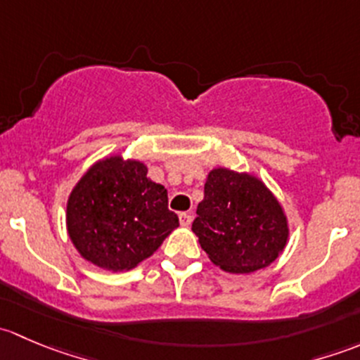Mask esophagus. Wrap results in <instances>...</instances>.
Instances as JSON below:
<instances>
[{"label": "esophagus", "instance_id": "esophagus-1", "mask_svg": "<svg viewBox=\"0 0 360 360\" xmlns=\"http://www.w3.org/2000/svg\"><path fill=\"white\" fill-rule=\"evenodd\" d=\"M191 221H193V216H191V214H188V212H181L179 214L181 226H190Z\"/></svg>", "mask_w": 360, "mask_h": 360}]
</instances>
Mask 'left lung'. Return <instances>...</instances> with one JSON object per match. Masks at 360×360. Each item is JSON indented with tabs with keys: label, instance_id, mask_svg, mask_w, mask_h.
I'll list each match as a JSON object with an SVG mask.
<instances>
[{
	"label": "left lung",
	"instance_id": "1",
	"mask_svg": "<svg viewBox=\"0 0 360 360\" xmlns=\"http://www.w3.org/2000/svg\"><path fill=\"white\" fill-rule=\"evenodd\" d=\"M209 259L228 274H252L274 263L289 240L284 207L250 172L216 167L191 226Z\"/></svg>",
	"mask_w": 360,
	"mask_h": 360
}]
</instances>
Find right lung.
Listing matches in <instances>:
<instances>
[{"instance_id":"obj_1","label":"right lung","mask_w":360,"mask_h":360,"mask_svg":"<svg viewBox=\"0 0 360 360\" xmlns=\"http://www.w3.org/2000/svg\"><path fill=\"white\" fill-rule=\"evenodd\" d=\"M179 226L167 190L141 160H97L68 198L66 228L79 256L108 271H127L153 256Z\"/></svg>"}]
</instances>
